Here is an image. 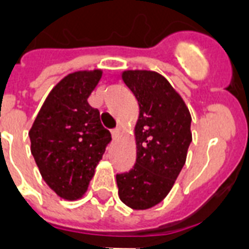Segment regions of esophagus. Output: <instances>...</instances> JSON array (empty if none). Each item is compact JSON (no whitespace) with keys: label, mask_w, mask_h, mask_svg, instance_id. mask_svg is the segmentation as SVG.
Instances as JSON below:
<instances>
[{"label":"esophagus","mask_w":249,"mask_h":249,"mask_svg":"<svg viewBox=\"0 0 249 249\" xmlns=\"http://www.w3.org/2000/svg\"><path fill=\"white\" fill-rule=\"evenodd\" d=\"M111 133H112V138H113V140H116L117 137L120 136L121 126H117V128H116V129H113V130H112V132H111Z\"/></svg>","instance_id":"1"}]
</instances>
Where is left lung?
Wrapping results in <instances>:
<instances>
[{
  "label": "left lung",
  "mask_w": 249,
  "mask_h": 249,
  "mask_svg": "<svg viewBox=\"0 0 249 249\" xmlns=\"http://www.w3.org/2000/svg\"><path fill=\"white\" fill-rule=\"evenodd\" d=\"M121 79L134 94L140 115L134 126L137 159L117 174L119 197L132 209L155 207L169 194L193 141L191 115L182 97L158 72L128 70Z\"/></svg>",
  "instance_id": "obj_1"
}]
</instances>
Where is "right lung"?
I'll use <instances>...</instances> for the list:
<instances>
[{
	"mask_svg": "<svg viewBox=\"0 0 249 249\" xmlns=\"http://www.w3.org/2000/svg\"><path fill=\"white\" fill-rule=\"evenodd\" d=\"M102 73L77 71L63 77L49 93L28 133L41 177L66 200L84 196L111 142L98 109L88 103Z\"/></svg>",
	"mask_w": 249,
	"mask_h": 249,
	"instance_id": "1",
	"label": "right lung"
}]
</instances>
